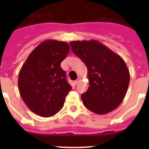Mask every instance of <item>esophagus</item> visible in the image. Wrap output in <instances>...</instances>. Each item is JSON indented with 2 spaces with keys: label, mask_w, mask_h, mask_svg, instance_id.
<instances>
[{
  "label": "esophagus",
  "mask_w": 149,
  "mask_h": 149,
  "mask_svg": "<svg viewBox=\"0 0 149 149\" xmlns=\"http://www.w3.org/2000/svg\"><path fill=\"white\" fill-rule=\"evenodd\" d=\"M80 81H81V78H77V80H76V81H74V84H75V85H77V84H78L79 83H80Z\"/></svg>",
  "instance_id": "obj_1"
}]
</instances>
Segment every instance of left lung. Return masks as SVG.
I'll list each match as a JSON object with an SVG mask.
<instances>
[{"label":"left lung","mask_w":149,"mask_h":149,"mask_svg":"<svg viewBox=\"0 0 149 149\" xmlns=\"http://www.w3.org/2000/svg\"><path fill=\"white\" fill-rule=\"evenodd\" d=\"M70 45L88 70L89 86L81 95L84 106L100 115L115 110L123 101L130 82L123 59L98 41H73Z\"/></svg>","instance_id":"8db88e82"}]
</instances>
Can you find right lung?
<instances>
[{
    "label": "right lung",
    "mask_w": 149,
    "mask_h": 149,
    "mask_svg": "<svg viewBox=\"0 0 149 149\" xmlns=\"http://www.w3.org/2000/svg\"><path fill=\"white\" fill-rule=\"evenodd\" d=\"M70 46L65 42L45 40L30 54L18 74V89L24 102L36 115L50 117L64 105L72 86L60 63Z\"/></svg>",
    "instance_id": "right-lung-1"
}]
</instances>
